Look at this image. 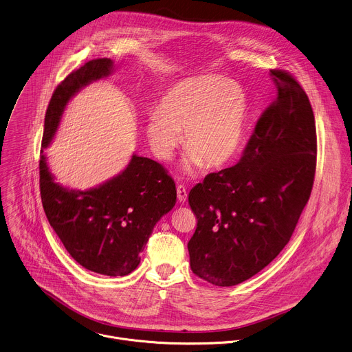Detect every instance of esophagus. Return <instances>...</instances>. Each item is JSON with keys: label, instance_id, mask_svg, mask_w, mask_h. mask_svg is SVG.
<instances>
[{"label": "esophagus", "instance_id": "34e87169", "mask_svg": "<svg viewBox=\"0 0 352 352\" xmlns=\"http://www.w3.org/2000/svg\"><path fill=\"white\" fill-rule=\"evenodd\" d=\"M177 196H178L179 203H185L188 200V192H186V188L184 185L177 186Z\"/></svg>", "mask_w": 352, "mask_h": 352}]
</instances>
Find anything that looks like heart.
Masks as SVG:
<instances>
[{
	"label": "heart",
	"instance_id": "obj_1",
	"mask_svg": "<svg viewBox=\"0 0 352 352\" xmlns=\"http://www.w3.org/2000/svg\"><path fill=\"white\" fill-rule=\"evenodd\" d=\"M250 102L245 88L219 76H197L174 85L146 120L153 152L164 160L182 142L188 151L184 170L196 175L204 164L219 168L241 152Z\"/></svg>",
	"mask_w": 352,
	"mask_h": 352
}]
</instances>
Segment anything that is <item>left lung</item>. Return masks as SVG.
Here are the masks:
<instances>
[{
    "label": "left lung",
    "mask_w": 352,
    "mask_h": 352,
    "mask_svg": "<svg viewBox=\"0 0 352 352\" xmlns=\"http://www.w3.org/2000/svg\"><path fill=\"white\" fill-rule=\"evenodd\" d=\"M275 102L261 114L241 160L189 193L197 227L188 243L195 275L219 287L250 279L278 257L309 201L317 157L309 98L272 69Z\"/></svg>",
    "instance_id": "8db88e82"
}]
</instances>
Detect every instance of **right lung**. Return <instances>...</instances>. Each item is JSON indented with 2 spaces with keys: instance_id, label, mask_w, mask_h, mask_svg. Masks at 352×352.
<instances>
[{
  "instance_id": "1",
  "label": "right lung",
  "mask_w": 352,
  "mask_h": 352,
  "mask_svg": "<svg viewBox=\"0 0 352 352\" xmlns=\"http://www.w3.org/2000/svg\"><path fill=\"white\" fill-rule=\"evenodd\" d=\"M111 71L110 58L92 60L56 88L45 117L39 186L47 220L72 258L88 271L116 278L138 268L155 224L175 206L173 178L160 163L133 155L107 182L88 190L68 189L54 182L43 153L72 96Z\"/></svg>"
}]
</instances>
